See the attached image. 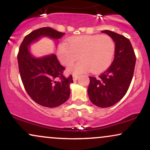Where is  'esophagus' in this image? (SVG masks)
<instances>
[{"mask_svg": "<svg viewBox=\"0 0 150 150\" xmlns=\"http://www.w3.org/2000/svg\"><path fill=\"white\" fill-rule=\"evenodd\" d=\"M77 79H78V75H73V81H76Z\"/></svg>", "mask_w": 150, "mask_h": 150, "instance_id": "34e87169", "label": "esophagus"}]
</instances>
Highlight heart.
Wrapping results in <instances>:
<instances>
[{
	"label": "heart",
	"mask_w": 150,
	"mask_h": 150,
	"mask_svg": "<svg viewBox=\"0 0 150 150\" xmlns=\"http://www.w3.org/2000/svg\"><path fill=\"white\" fill-rule=\"evenodd\" d=\"M114 42L107 35H82L71 37L68 42L58 45L57 56L65 66L71 65L79 58L81 61L70 65L68 72L74 74L92 71L100 73L110 66L114 56Z\"/></svg>",
	"instance_id": "b5f03b06"
}]
</instances>
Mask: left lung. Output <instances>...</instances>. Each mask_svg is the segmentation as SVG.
Here are the masks:
<instances>
[{
  "mask_svg": "<svg viewBox=\"0 0 150 150\" xmlns=\"http://www.w3.org/2000/svg\"><path fill=\"white\" fill-rule=\"evenodd\" d=\"M101 32L108 34L115 42L114 59L99 77H89L87 92L92 104L107 108L118 102L126 94L133 76L136 58L128 39L109 30Z\"/></svg>",
  "mask_w": 150,
  "mask_h": 150,
  "instance_id": "obj_1",
  "label": "left lung"
}]
</instances>
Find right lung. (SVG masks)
<instances>
[{"mask_svg":"<svg viewBox=\"0 0 150 150\" xmlns=\"http://www.w3.org/2000/svg\"><path fill=\"white\" fill-rule=\"evenodd\" d=\"M64 34L51 27H42L26 36L20 46L18 66L26 92L36 103L45 107H57L68 100L73 77H64L65 68L60 64L56 55L34 57L30 46L42 37L58 40Z\"/></svg>","mask_w":150,"mask_h":150,"instance_id":"add662e5","label":"right lung"}]
</instances>
